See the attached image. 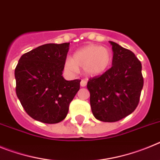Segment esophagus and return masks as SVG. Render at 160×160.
I'll return each instance as SVG.
<instances>
[{
  "mask_svg": "<svg viewBox=\"0 0 160 160\" xmlns=\"http://www.w3.org/2000/svg\"><path fill=\"white\" fill-rule=\"evenodd\" d=\"M87 82L86 81V80H82L81 82H80V86H81L82 87H85L87 86Z\"/></svg>",
  "mask_w": 160,
  "mask_h": 160,
  "instance_id": "34e87169",
  "label": "esophagus"
}]
</instances>
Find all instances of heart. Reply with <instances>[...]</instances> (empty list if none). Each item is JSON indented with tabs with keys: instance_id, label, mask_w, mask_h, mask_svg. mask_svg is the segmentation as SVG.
Segmentation results:
<instances>
[{
	"instance_id": "obj_1",
	"label": "heart",
	"mask_w": 160,
	"mask_h": 160,
	"mask_svg": "<svg viewBox=\"0 0 160 160\" xmlns=\"http://www.w3.org/2000/svg\"><path fill=\"white\" fill-rule=\"evenodd\" d=\"M112 58V53L108 48L87 45L77 49L72 58L66 59L65 68L70 73H76L78 67H82L87 76L96 77L108 70Z\"/></svg>"
}]
</instances>
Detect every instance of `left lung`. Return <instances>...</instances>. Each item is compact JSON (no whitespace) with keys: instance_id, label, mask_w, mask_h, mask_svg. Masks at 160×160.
<instances>
[{"instance_id":"1","label":"left lung","mask_w":160,"mask_h":160,"mask_svg":"<svg viewBox=\"0 0 160 160\" xmlns=\"http://www.w3.org/2000/svg\"><path fill=\"white\" fill-rule=\"evenodd\" d=\"M112 66L87 82L94 116L102 122H117L135 111L143 87L142 64L135 53L114 42Z\"/></svg>"}]
</instances>
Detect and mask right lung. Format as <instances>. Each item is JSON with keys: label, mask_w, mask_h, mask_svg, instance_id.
Returning a JSON list of instances; mask_svg holds the SVG:
<instances>
[{"label": "right lung", "mask_w": 160, "mask_h": 160, "mask_svg": "<svg viewBox=\"0 0 160 160\" xmlns=\"http://www.w3.org/2000/svg\"><path fill=\"white\" fill-rule=\"evenodd\" d=\"M70 42L49 43L25 53L15 69L16 93L25 111L44 123H58L66 117L81 80L62 77Z\"/></svg>", "instance_id": "1"}]
</instances>
